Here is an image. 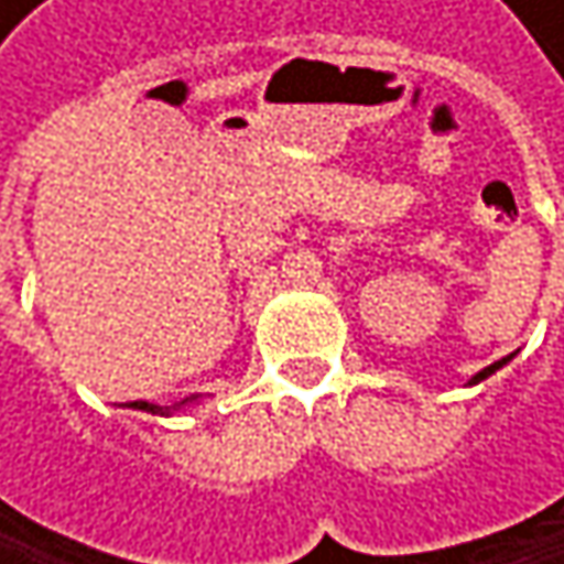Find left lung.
<instances>
[{
    "mask_svg": "<svg viewBox=\"0 0 564 564\" xmlns=\"http://www.w3.org/2000/svg\"><path fill=\"white\" fill-rule=\"evenodd\" d=\"M512 356H516V352H509L507 359H500V362H494V366H487V369H480V372H477V376H474V379H470L467 386H477V382H484V379H490V376H494L497 369H503V366H507V362H509V359H512Z\"/></svg>",
    "mask_w": 564,
    "mask_h": 564,
    "instance_id": "1",
    "label": "left lung"
}]
</instances>
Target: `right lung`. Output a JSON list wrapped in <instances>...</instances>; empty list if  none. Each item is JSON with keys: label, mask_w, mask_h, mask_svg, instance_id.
I'll return each mask as SVG.
<instances>
[{"label": "right lung", "mask_w": 564, "mask_h": 564, "mask_svg": "<svg viewBox=\"0 0 564 564\" xmlns=\"http://www.w3.org/2000/svg\"><path fill=\"white\" fill-rule=\"evenodd\" d=\"M192 401H198V394L182 398V401H178V404H172V408H160V404H150V401H130L127 408H137V411H150V414H163V417H170L172 411H178V408H185V404H192Z\"/></svg>", "instance_id": "1"}]
</instances>
